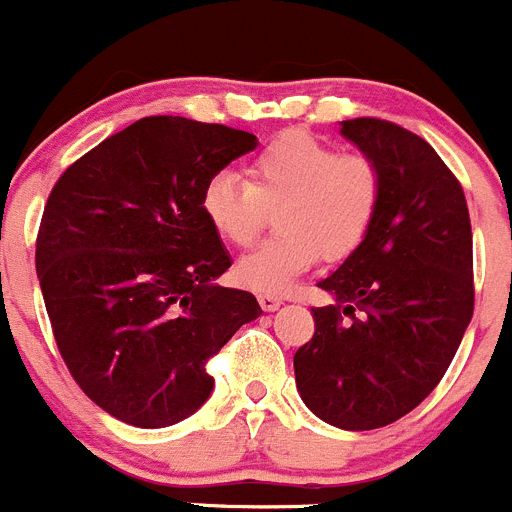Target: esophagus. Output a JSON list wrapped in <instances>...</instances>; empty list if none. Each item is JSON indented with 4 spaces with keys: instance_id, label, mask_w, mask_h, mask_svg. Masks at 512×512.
Masks as SVG:
<instances>
[{
    "instance_id": "1",
    "label": "esophagus",
    "mask_w": 512,
    "mask_h": 512,
    "mask_svg": "<svg viewBox=\"0 0 512 512\" xmlns=\"http://www.w3.org/2000/svg\"><path fill=\"white\" fill-rule=\"evenodd\" d=\"M257 301H260V306L265 311H275L278 306L283 304L281 296H273V293H260V296H257Z\"/></svg>"
}]
</instances>
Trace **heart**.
<instances>
[{"label": "heart", "mask_w": 512, "mask_h": 512, "mask_svg": "<svg viewBox=\"0 0 512 512\" xmlns=\"http://www.w3.org/2000/svg\"><path fill=\"white\" fill-rule=\"evenodd\" d=\"M250 182L216 172L201 208L211 229L234 247H247L278 208V234L244 255L234 268L239 286L286 293L319 257L337 262L368 237L381 206L379 164L361 151H340L309 131H283L255 151Z\"/></svg>", "instance_id": "b5f03b06"}]
</instances>
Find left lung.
Returning a JSON list of instances; mask_svg holds the SVG:
<instances>
[{
    "mask_svg": "<svg viewBox=\"0 0 512 512\" xmlns=\"http://www.w3.org/2000/svg\"><path fill=\"white\" fill-rule=\"evenodd\" d=\"M379 164L384 190L368 237L319 288L314 337L293 355L296 389L319 420L384 428L443 379L474 311L471 224L461 182L417 133L342 121Z\"/></svg>",
    "mask_w": 512,
    "mask_h": 512,
    "instance_id": "obj_1",
    "label": "left lung"
}]
</instances>
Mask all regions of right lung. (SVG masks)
<instances>
[{
	"label": "right lung",
	"instance_id": "add662e5",
	"mask_svg": "<svg viewBox=\"0 0 512 512\" xmlns=\"http://www.w3.org/2000/svg\"><path fill=\"white\" fill-rule=\"evenodd\" d=\"M257 146L247 131L149 115L53 185L35 268L53 337L79 389L136 428H167L213 391L206 363L262 314L216 286L231 265L203 216L206 182Z\"/></svg>",
	"mask_w": 512,
	"mask_h": 512
}]
</instances>
